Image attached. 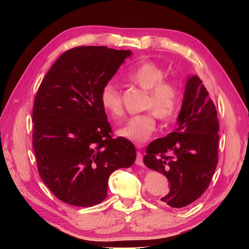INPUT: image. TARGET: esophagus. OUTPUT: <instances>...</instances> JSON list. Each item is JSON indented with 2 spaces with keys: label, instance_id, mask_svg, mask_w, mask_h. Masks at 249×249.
Wrapping results in <instances>:
<instances>
[{
  "label": "esophagus",
  "instance_id": "obj_1",
  "mask_svg": "<svg viewBox=\"0 0 249 249\" xmlns=\"http://www.w3.org/2000/svg\"><path fill=\"white\" fill-rule=\"evenodd\" d=\"M137 147L138 148H140V147H142V145H137ZM135 163L137 164V165H143V159H142V154H141V152L140 151H137V155H136V160H135Z\"/></svg>",
  "mask_w": 249,
  "mask_h": 249
}]
</instances>
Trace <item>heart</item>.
<instances>
[{
  "label": "heart",
  "instance_id": "obj_1",
  "mask_svg": "<svg viewBox=\"0 0 249 249\" xmlns=\"http://www.w3.org/2000/svg\"><path fill=\"white\" fill-rule=\"evenodd\" d=\"M132 83L148 91L144 109L149 112L134 116L117 130V134L142 144L147 141L155 130L154 115L160 120H169L177 113L179 102V90L175 82L163 80V70L154 62L142 61L127 74ZM100 101L104 110L113 117L123 114V103L120 90L108 83L102 88Z\"/></svg>",
  "mask_w": 249,
  "mask_h": 249
}]
</instances>
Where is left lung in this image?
<instances>
[{
    "instance_id": "1",
    "label": "left lung",
    "mask_w": 249,
    "mask_h": 249,
    "mask_svg": "<svg viewBox=\"0 0 249 249\" xmlns=\"http://www.w3.org/2000/svg\"><path fill=\"white\" fill-rule=\"evenodd\" d=\"M177 124L175 132L150 143L143 161L169 182L161 204L182 208L208 189L218 162L217 111L198 75L187 77Z\"/></svg>"
}]
</instances>
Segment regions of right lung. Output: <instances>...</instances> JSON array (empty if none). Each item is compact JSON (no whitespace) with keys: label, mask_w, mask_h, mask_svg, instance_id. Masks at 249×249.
Instances as JSON below:
<instances>
[{"label":"right lung","mask_w":249,"mask_h":249,"mask_svg":"<svg viewBox=\"0 0 249 249\" xmlns=\"http://www.w3.org/2000/svg\"><path fill=\"white\" fill-rule=\"evenodd\" d=\"M131 55L106 46L72 48L57 58L38 89L32 115L38 173L64 203H101L110 175L135 161L132 143L112 138L100 101L102 88Z\"/></svg>","instance_id":"right-lung-1"}]
</instances>
